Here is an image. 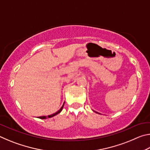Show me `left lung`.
<instances>
[{"mask_svg": "<svg viewBox=\"0 0 150 150\" xmlns=\"http://www.w3.org/2000/svg\"><path fill=\"white\" fill-rule=\"evenodd\" d=\"M96 113H98V112H96Z\"/></svg>", "mask_w": 150, "mask_h": 150, "instance_id": "8db88e82", "label": "left lung"}]
</instances>
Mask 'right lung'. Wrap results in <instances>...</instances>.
<instances>
[{
  "mask_svg": "<svg viewBox=\"0 0 150 150\" xmlns=\"http://www.w3.org/2000/svg\"><path fill=\"white\" fill-rule=\"evenodd\" d=\"M63 105H64V104H63V106H62V108H61L59 109V110H58L57 112H55V113H54V114H52V115H48L47 116H40V117H38V118H40V119H46L47 118H52V117H53V116H55V115H58V114L60 113L61 112H62V109H63Z\"/></svg>",
  "mask_w": 150,
  "mask_h": 150,
  "instance_id": "1",
  "label": "right lung"
}]
</instances>
